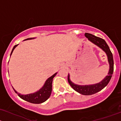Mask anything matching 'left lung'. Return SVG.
I'll list each match as a JSON object with an SVG mask.
<instances>
[{
    "mask_svg": "<svg viewBox=\"0 0 121 121\" xmlns=\"http://www.w3.org/2000/svg\"><path fill=\"white\" fill-rule=\"evenodd\" d=\"M84 35L88 38L89 41H90L92 43L98 46L99 48L103 49L105 53L107 54L108 61L109 65V69L108 72V75L106 76L105 78L99 83L90 85H78L73 83L70 79V75L68 74V80L69 84L73 89L77 92L82 94L83 95H89L94 94L95 93H98V91L103 89L108 84V83L111 79L113 72H114V59H113L112 53L110 51L109 47L107 45L105 40L99 37H96L94 35L90 33H85Z\"/></svg>",
    "mask_w": 121,
    "mask_h": 121,
    "instance_id": "obj_1",
    "label": "left lung"
}]
</instances>
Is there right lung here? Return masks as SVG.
<instances>
[{"instance_id":"right-lung-1","label":"right lung","mask_w":121,"mask_h":121,"mask_svg":"<svg viewBox=\"0 0 121 121\" xmlns=\"http://www.w3.org/2000/svg\"><path fill=\"white\" fill-rule=\"evenodd\" d=\"M34 39V38H27V39H25V40H28V39ZM18 45H16L14 46L13 49H12V52H11V55L13 53V51H14L17 46ZM57 73H55L54 74L51 76L50 78H48V79L46 80L45 83L44 85L42 87L39 89L38 91L35 92V93H33V94H26V95H22V94H20V93H17L16 90L13 88L14 90L15 93H17V95L20 97L21 98L24 99V100L28 101L29 103H33V104H41V103H43L45 101L49 98L50 97L51 94L52 89V81H53V79Z\"/></svg>"}]
</instances>
